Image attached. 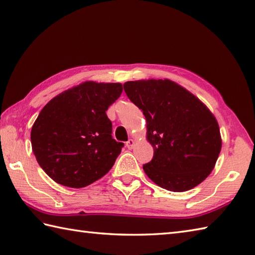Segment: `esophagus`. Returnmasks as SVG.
<instances>
[{
    "label": "esophagus",
    "instance_id": "34e87169",
    "mask_svg": "<svg viewBox=\"0 0 255 255\" xmlns=\"http://www.w3.org/2000/svg\"><path fill=\"white\" fill-rule=\"evenodd\" d=\"M134 145H135V141H134V139H132V138H129L128 141L127 142V147L129 148V149H132L134 147Z\"/></svg>",
    "mask_w": 255,
    "mask_h": 255
}]
</instances>
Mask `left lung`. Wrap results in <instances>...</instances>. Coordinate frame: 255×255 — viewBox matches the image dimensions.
I'll return each instance as SVG.
<instances>
[{"label":"left lung","instance_id":"left-lung-1","mask_svg":"<svg viewBox=\"0 0 255 255\" xmlns=\"http://www.w3.org/2000/svg\"><path fill=\"white\" fill-rule=\"evenodd\" d=\"M124 91L146 120L154 156L143 165L155 184L175 193L202 183L221 150L214 114L185 88L168 79L128 81Z\"/></svg>","mask_w":255,"mask_h":255}]
</instances>
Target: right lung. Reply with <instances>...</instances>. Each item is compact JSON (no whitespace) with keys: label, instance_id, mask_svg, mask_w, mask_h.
<instances>
[{"label":"right lung","instance_id":"1","mask_svg":"<svg viewBox=\"0 0 255 255\" xmlns=\"http://www.w3.org/2000/svg\"><path fill=\"white\" fill-rule=\"evenodd\" d=\"M122 90L121 84L85 81L43 108L30 141L39 166L56 183L82 188L112 168L124 144L112 137L106 111Z\"/></svg>","mask_w":255,"mask_h":255}]
</instances>
